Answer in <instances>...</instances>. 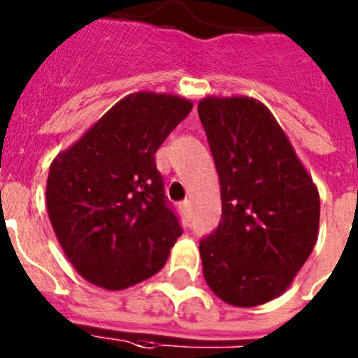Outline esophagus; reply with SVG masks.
Returning <instances> with one entry per match:
<instances>
[{
	"instance_id": "1",
	"label": "esophagus",
	"mask_w": 358,
	"mask_h": 358,
	"mask_svg": "<svg viewBox=\"0 0 358 358\" xmlns=\"http://www.w3.org/2000/svg\"><path fill=\"white\" fill-rule=\"evenodd\" d=\"M181 210H182V215H185L186 220H189V218H192V204H189V201L182 202Z\"/></svg>"
}]
</instances>
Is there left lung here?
<instances>
[{"label":"left lung","instance_id":"1","mask_svg":"<svg viewBox=\"0 0 358 358\" xmlns=\"http://www.w3.org/2000/svg\"><path fill=\"white\" fill-rule=\"evenodd\" d=\"M220 181L222 218L199 251L208 287L233 306L285 292L319 233V192L280 123L249 96L199 102Z\"/></svg>","mask_w":358,"mask_h":358}]
</instances>
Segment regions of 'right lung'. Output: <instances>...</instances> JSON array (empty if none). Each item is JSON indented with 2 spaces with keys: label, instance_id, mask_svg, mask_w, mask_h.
Wrapping results in <instances>:
<instances>
[{
  "label": "right lung",
  "instance_id": "add662e5",
  "mask_svg": "<svg viewBox=\"0 0 358 358\" xmlns=\"http://www.w3.org/2000/svg\"><path fill=\"white\" fill-rule=\"evenodd\" d=\"M194 103L132 93L50 166L46 208L62 251L84 280L123 290L159 273L181 236L154 154Z\"/></svg>",
  "mask_w": 358,
  "mask_h": 358
}]
</instances>
